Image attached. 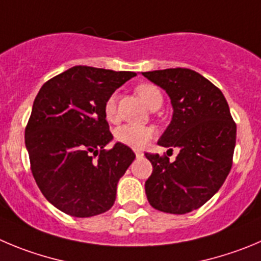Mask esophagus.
<instances>
[{
  "label": "esophagus",
  "instance_id": "1",
  "mask_svg": "<svg viewBox=\"0 0 261 261\" xmlns=\"http://www.w3.org/2000/svg\"><path fill=\"white\" fill-rule=\"evenodd\" d=\"M135 155H136V158H142L143 155H144V153H143V152H139V150H136Z\"/></svg>",
  "mask_w": 261,
  "mask_h": 261
}]
</instances>
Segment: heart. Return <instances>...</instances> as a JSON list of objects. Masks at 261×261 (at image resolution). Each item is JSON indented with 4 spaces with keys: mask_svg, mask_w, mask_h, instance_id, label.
Listing matches in <instances>:
<instances>
[{
    "mask_svg": "<svg viewBox=\"0 0 261 261\" xmlns=\"http://www.w3.org/2000/svg\"><path fill=\"white\" fill-rule=\"evenodd\" d=\"M135 92L144 101L145 106L152 111H155L162 106L164 96L155 85L140 84L135 87ZM104 116L111 122H114L117 119V94L114 92L107 97L104 103ZM153 136H154V131L152 127H147V126L123 125L119 126L114 131V138L117 142L134 149H143L147 147Z\"/></svg>",
    "mask_w": 261,
    "mask_h": 261,
    "instance_id": "obj_1",
    "label": "heart"
}]
</instances>
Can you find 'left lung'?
I'll use <instances>...</instances> for the list:
<instances>
[{
	"label": "left lung",
	"instance_id": "obj_1",
	"mask_svg": "<svg viewBox=\"0 0 261 261\" xmlns=\"http://www.w3.org/2000/svg\"><path fill=\"white\" fill-rule=\"evenodd\" d=\"M143 75L169 94L174 108L158 144L180 150L174 162L166 154L145 153L153 166L147 198L155 210L191 213L219 191L232 169L236 122L220 89L199 73L170 68Z\"/></svg>",
	"mask_w": 261,
	"mask_h": 261
}]
</instances>
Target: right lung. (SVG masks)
Masks as SVG:
<instances>
[{"instance_id":"right-lung-1","label":"right lung","mask_w":261,"mask_h":261,"mask_svg":"<svg viewBox=\"0 0 261 261\" xmlns=\"http://www.w3.org/2000/svg\"><path fill=\"white\" fill-rule=\"evenodd\" d=\"M135 72L77 67L43 84L25 127L31 171L50 203L75 218L113 206L117 182L135 160L113 139L104 116L107 97Z\"/></svg>"}]
</instances>
